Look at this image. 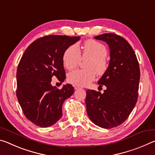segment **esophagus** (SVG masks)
I'll return each mask as SVG.
<instances>
[{"label": "esophagus", "instance_id": "34e87169", "mask_svg": "<svg viewBox=\"0 0 155 155\" xmlns=\"http://www.w3.org/2000/svg\"><path fill=\"white\" fill-rule=\"evenodd\" d=\"M74 90H79V89H81V87H79V86H78V85H74Z\"/></svg>", "mask_w": 155, "mask_h": 155}]
</instances>
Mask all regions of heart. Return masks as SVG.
Returning <instances> with one entry per match:
<instances>
[{"label": "heart", "instance_id": "heart-1", "mask_svg": "<svg viewBox=\"0 0 155 155\" xmlns=\"http://www.w3.org/2000/svg\"><path fill=\"white\" fill-rule=\"evenodd\" d=\"M107 49L99 41L88 40L83 46L82 57L90 58L87 63L88 69H77L70 72L68 75V82L78 86H85L90 84L96 78V72L98 74H103L108 68L106 59ZM81 52L77 44L70 46L65 50L63 55V63L68 70H72L79 64L81 61Z\"/></svg>", "mask_w": 155, "mask_h": 155}]
</instances>
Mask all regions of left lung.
Segmentation results:
<instances>
[{
  "label": "left lung",
  "instance_id": "1",
  "mask_svg": "<svg viewBox=\"0 0 155 155\" xmlns=\"http://www.w3.org/2000/svg\"><path fill=\"white\" fill-rule=\"evenodd\" d=\"M95 39L106 41L110 61L98 81L105 85L104 93L87 90L85 104L90 119L103 128L120 126L129 116L137 101L140 70L137 57L129 43L114 33H104Z\"/></svg>",
  "mask_w": 155,
  "mask_h": 155
}]
</instances>
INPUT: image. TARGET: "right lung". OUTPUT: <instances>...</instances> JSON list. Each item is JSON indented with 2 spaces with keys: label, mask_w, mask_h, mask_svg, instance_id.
<instances>
[{
  "label": "right lung",
  "mask_w": 155,
  "mask_h": 155,
  "mask_svg": "<svg viewBox=\"0 0 155 155\" xmlns=\"http://www.w3.org/2000/svg\"><path fill=\"white\" fill-rule=\"evenodd\" d=\"M80 37L46 35L26 49L17 68L16 96L26 117L40 127L53 125L62 116V105L74 93L70 84L57 89L52 77L63 83L65 72L63 55Z\"/></svg>",
  "instance_id": "1"
}]
</instances>
